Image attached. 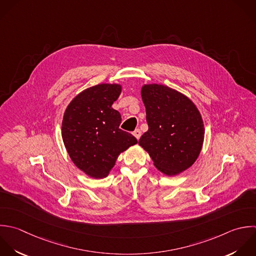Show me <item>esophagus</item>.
Returning a JSON list of instances; mask_svg holds the SVG:
<instances>
[{
    "mask_svg": "<svg viewBox=\"0 0 256 256\" xmlns=\"http://www.w3.org/2000/svg\"><path fill=\"white\" fill-rule=\"evenodd\" d=\"M132 134L136 138V140H140V136H142V132H140L138 128H136V130L132 132Z\"/></svg>",
    "mask_w": 256,
    "mask_h": 256,
    "instance_id": "esophagus-1",
    "label": "esophagus"
}]
</instances>
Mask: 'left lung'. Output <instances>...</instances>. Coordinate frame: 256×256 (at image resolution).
<instances>
[{
    "label": "left lung",
    "instance_id": "obj_1",
    "mask_svg": "<svg viewBox=\"0 0 256 256\" xmlns=\"http://www.w3.org/2000/svg\"><path fill=\"white\" fill-rule=\"evenodd\" d=\"M148 130L138 144L154 166L168 176H176L198 160L204 140V124L194 102L186 94L160 84L142 86Z\"/></svg>",
    "mask_w": 256,
    "mask_h": 256
}]
</instances>
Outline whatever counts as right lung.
Masks as SVG:
<instances>
[{
  "label": "right lung",
  "instance_id": "add662e5",
  "mask_svg": "<svg viewBox=\"0 0 256 256\" xmlns=\"http://www.w3.org/2000/svg\"><path fill=\"white\" fill-rule=\"evenodd\" d=\"M120 84H100L86 88L68 104L62 138L74 164L92 178H104L118 156L138 144L120 128V114L112 108L118 98Z\"/></svg>",
  "mask_w": 256,
  "mask_h": 256
}]
</instances>
